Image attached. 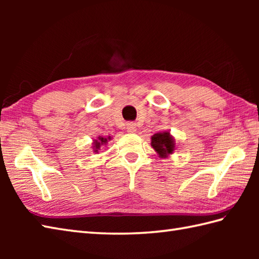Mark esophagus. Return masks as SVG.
Masks as SVG:
<instances>
[{"label": "esophagus", "mask_w": 259, "mask_h": 259, "mask_svg": "<svg viewBox=\"0 0 259 259\" xmlns=\"http://www.w3.org/2000/svg\"><path fill=\"white\" fill-rule=\"evenodd\" d=\"M126 130H128V133L130 134H134L137 131V124L134 122H128L126 123Z\"/></svg>", "instance_id": "1"}]
</instances>
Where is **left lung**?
<instances>
[{"mask_svg": "<svg viewBox=\"0 0 259 259\" xmlns=\"http://www.w3.org/2000/svg\"><path fill=\"white\" fill-rule=\"evenodd\" d=\"M151 147L160 158H168L176 149V141L169 131L155 134L151 137Z\"/></svg>", "mask_w": 259, "mask_h": 259, "instance_id": "left-lung-1", "label": "left lung"}]
</instances>
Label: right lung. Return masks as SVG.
I'll return each instance as SVG.
<instances>
[{
    "mask_svg": "<svg viewBox=\"0 0 259 259\" xmlns=\"http://www.w3.org/2000/svg\"><path fill=\"white\" fill-rule=\"evenodd\" d=\"M108 140H111V137L109 136L108 138H103V137L99 136V137H98V139L93 140V146H92V149H93V151H95V152H98V150H100L101 146H103V145H107Z\"/></svg>",
    "mask_w": 259,
    "mask_h": 259,
    "instance_id": "right-lung-1",
    "label": "right lung"
}]
</instances>
